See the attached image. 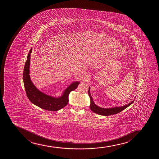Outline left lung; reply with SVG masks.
I'll list each match as a JSON object with an SVG mask.
<instances>
[{"instance_id": "8db88e82", "label": "left lung", "mask_w": 159, "mask_h": 159, "mask_svg": "<svg viewBox=\"0 0 159 159\" xmlns=\"http://www.w3.org/2000/svg\"><path fill=\"white\" fill-rule=\"evenodd\" d=\"M90 88H89V89L88 91V93L89 95L90 99H91V104H90V109H91L92 111L94 112V113L101 115L103 116H110L115 115L116 113H118L122 111V110L125 109L126 108H127L128 107L131 105L133 101L130 102L129 104H127L126 106H122V107H115V108H102L98 107L96 104H94V103L93 102V98H92L91 95L90 94Z\"/></svg>"}]
</instances>
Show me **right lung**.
<instances>
[{
	"label": "right lung",
	"mask_w": 159,
	"mask_h": 159,
	"mask_svg": "<svg viewBox=\"0 0 159 159\" xmlns=\"http://www.w3.org/2000/svg\"><path fill=\"white\" fill-rule=\"evenodd\" d=\"M31 52L32 48L28 53V58L25 64L23 74L24 87L28 99L33 104L41 109L48 111H55L62 109L67 104L69 101L68 96L70 92L75 90L77 88L80 82H75L73 83L68 88L66 89L62 96L58 98L50 97L42 93L34 85L30 77L29 68Z\"/></svg>",
	"instance_id": "add662e5"
}]
</instances>
